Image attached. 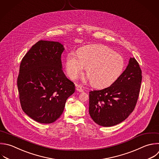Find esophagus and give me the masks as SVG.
Masks as SVG:
<instances>
[{"label":"esophagus","instance_id":"esophagus-1","mask_svg":"<svg viewBox=\"0 0 159 159\" xmlns=\"http://www.w3.org/2000/svg\"><path fill=\"white\" fill-rule=\"evenodd\" d=\"M76 89L77 91H79V92H83V89L82 88V87L80 85H76Z\"/></svg>","mask_w":159,"mask_h":159}]
</instances>
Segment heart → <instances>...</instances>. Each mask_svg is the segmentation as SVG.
Returning <instances> with one entry per match:
<instances>
[{
	"instance_id": "1",
	"label": "heart",
	"mask_w": 159,
	"mask_h": 159,
	"mask_svg": "<svg viewBox=\"0 0 159 159\" xmlns=\"http://www.w3.org/2000/svg\"><path fill=\"white\" fill-rule=\"evenodd\" d=\"M86 68V74L91 84L103 87L115 81L124 68L123 57L104 45H93L81 48L76 55H67L66 70L68 76L74 80Z\"/></svg>"
}]
</instances>
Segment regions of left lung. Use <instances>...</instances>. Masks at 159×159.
I'll return each instance as SVG.
<instances>
[{"label":"left lung","instance_id":"8db88e82","mask_svg":"<svg viewBox=\"0 0 159 159\" xmlns=\"http://www.w3.org/2000/svg\"><path fill=\"white\" fill-rule=\"evenodd\" d=\"M142 71L137 60L130 58L119 78L109 87L89 91V113L98 125H117L134 111L140 92Z\"/></svg>","mask_w":159,"mask_h":159}]
</instances>
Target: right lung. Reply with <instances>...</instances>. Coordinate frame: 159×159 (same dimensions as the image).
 Instances as JSON below:
<instances>
[{"instance_id": "right-lung-1", "label": "right lung", "mask_w": 159, "mask_h": 159, "mask_svg": "<svg viewBox=\"0 0 159 159\" xmlns=\"http://www.w3.org/2000/svg\"><path fill=\"white\" fill-rule=\"evenodd\" d=\"M65 48L57 42L40 40L22 58L17 78L21 107L34 120L50 124L62 114L66 101L75 91L62 70Z\"/></svg>"}]
</instances>
